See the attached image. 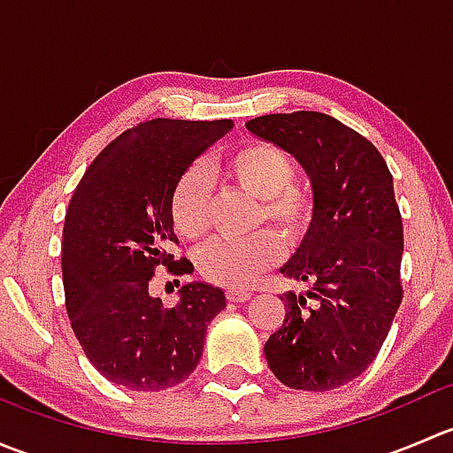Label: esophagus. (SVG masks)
<instances>
[{"label":"esophagus","mask_w":453,"mask_h":453,"mask_svg":"<svg viewBox=\"0 0 453 453\" xmlns=\"http://www.w3.org/2000/svg\"><path fill=\"white\" fill-rule=\"evenodd\" d=\"M252 298V294L245 289H227V300L230 303H248Z\"/></svg>","instance_id":"obj_1"}]
</instances>
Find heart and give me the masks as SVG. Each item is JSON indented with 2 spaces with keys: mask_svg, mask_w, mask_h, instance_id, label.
Instances as JSON below:
<instances>
[{
  "mask_svg": "<svg viewBox=\"0 0 453 453\" xmlns=\"http://www.w3.org/2000/svg\"><path fill=\"white\" fill-rule=\"evenodd\" d=\"M223 177L258 199L256 219L273 227L280 239L296 241L311 221V195L294 181L289 155L267 142H248L223 162ZM210 181L203 168L193 166L180 177L171 197V219L186 239H199L210 223ZM280 256V245L263 232L248 241L217 239L197 256L199 272L223 287H245Z\"/></svg>",
  "mask_w": 453,
  "mask_h": 453,
  "instance_id": "obj_1",
  "label": "heart"
}]
</instances>
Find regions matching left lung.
Here are the masks:
<instances>
[{"label":"left lung","mask_w":453,"mask_h":453,"mask_svg":"<svg viewBox=\"0 0 453 453\" xmlns=\"http://www.w3.org/2000/svg\"><path fill=\"white\" fill-rule=\"evenodd\" d=\"M245 129L294 155L313 190L309 230L280 273L309 285L316 304L280 296L285 319L265 342V359L287 388L333 390L372 364L403 298L392 175L372 142L326 113H269Z\"/></svg>","instance_id":"1"}]
</instances>
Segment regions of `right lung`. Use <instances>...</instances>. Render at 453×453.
Masks as SVG:
<instances>
[{"instance_id": "right-lung-1", "label": "right lung", "mask_w": 453, "mask_h": 453, "mask_svg": "<svg viewBox=\"0 0 453 453\" xmlns=\"http://www.w3.org/2000/svg\"><path fill=\"white\" fill-rule=\"evenodd\" d=\"M232 120H155L127 129L87 168L65 214L63 287L76 340L111 383L135 392L177 386L197 368L208 324L226 294L188 282L173 309L149 294L155 267L190 273V260L166 252L177 243L171 197L201 153Z\"/></svg>"}]
</instances>
